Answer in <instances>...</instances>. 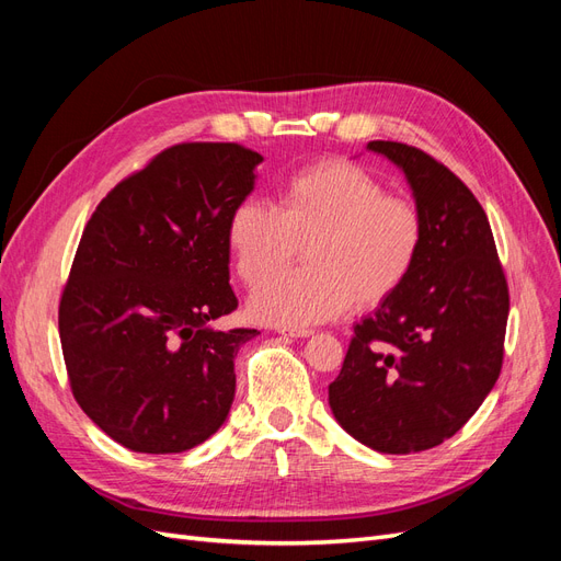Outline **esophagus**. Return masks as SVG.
Wrapping results in <instances>:
<instances>
[{
	"instance_id": "34e87169",
	"label": "esophagus",
	"mask_w": 561,
	"mask_h": 561,
	"mask_svg": "<svg viewBox=\"0 0 561 561\" xmlns=\"http://www.w3.org/2000/svg\"><path fill=\"white\" fill-rule=\"evenodd\" d=\"M278 334L293 336V339H304V336H311L313 330H307V328H278Z\"/></svg>"
}]
</instances>
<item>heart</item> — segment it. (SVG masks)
<instances>
[{
	"mask_svg": "<svg viewBox=\"0 0 561 561\" xmlns=\"http://www.w3.org/2000/svg\"><path fill=\"white\" fill-rule=\"evenodd\" d=\"M227 243L262 322L301 328L355 309H375L410 278L423 245V217L407 196L388 194L367 168L322 159L285 178L276 208L241 201L229 215ZM308 266L274 277L298 248Z\"/></svg>",
	"mask_w": 561,
	"mask_h": 561,
	"instance_id": "1",
	"label": "heart"
}]
</instances>
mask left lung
Here are the masks:
<instances>
[{"mask_svg":"<svg viewBox=\"0 0 561 561\" xmlns=\"http://www.w3.org/2000/svg\"><path fill=\"white\" fill-rule=\"evenodd\" d=\"M400 165L423 217L410 278L353 328L330 407L381 454L443 445L494 388L511 295L480 201L445 163L412 145L371 140Z\"/></svg>","mask_w":561,"mask_h":561,"instance_id":"8db88e82","label":"left lung"}]
</instances>
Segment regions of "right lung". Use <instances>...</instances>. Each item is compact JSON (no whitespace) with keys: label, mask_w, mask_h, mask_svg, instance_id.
Returning a JSON list of instances; mask_svg holds the SVG:
<instances>
[{"label":"right lung","mask_w":561,"mask_h":561,"mask_svg":"<svg viewBox=\"0 0 561 561\" xmlns=\"http://www.w3.org/2000/svg\"><path fill=\"white\" fill-rule=\"evenodd\" d=\"M257 151L163 149L98 203L60 297L72 396L95 426L142 454H180L222 426L233 358L257 330H215L239 307L227 222L254 190Z\"/></svg>","instance_id":"1"}]
</instances>
